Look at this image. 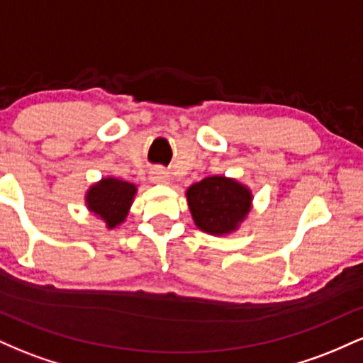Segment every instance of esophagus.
Wrapping results in <instances>:
<instances>
[{"mask_svg":"<svg viewBox=\"0 0 363 363\" xmlns=\"http://www.w3.org/2000/svg\"><path fill=\"white\" fill-rule=\"evenodd\" d=\"M150 182H153V184H167L169 182V176L167 172H165L162 167H153L150 170Z\"/></svg>","mask_w":363,"mask_h":363,"instance_id":"34e87169","label":"esophagus"}]
</instances>
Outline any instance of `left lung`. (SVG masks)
<instances>
[{"instance_id":"left-lung-1","label":"left lung","mask_w":363,"mask_h":363,"mask_svg":"<svg viewBox=\"0 0 363 363\" xmlns=\"http://www.w3.org/2000/svg\"><path fill=\"white\" fill-rule=\"evenodd\" d=\"M194 225L210 235H230L240 228L252 210V191L234 177L211 176L186 191Z\"/></svg>"}]
</instances>
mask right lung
<instances>
[{
  "mask_svg": "<svg viewBox=\"0 0 363 363\" xmlns=\"http://www.w3.org/2000/svg\"><path fill=\"white\" fill-rule=\"evenodd\" d=\"M138 187L118 177H102L85 193V206L90 213L102 220L106 228H118L126 222Z\"/></svg>",
  "mask_w": 363,
  "mask_h": 363,
  "instance_id": "add662e5",
  "label": "right lung"
}]
</instances>
